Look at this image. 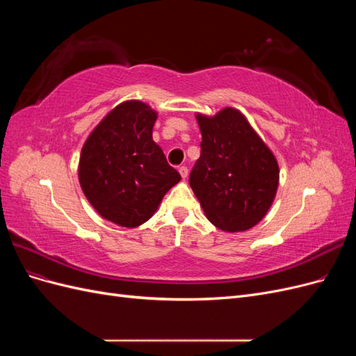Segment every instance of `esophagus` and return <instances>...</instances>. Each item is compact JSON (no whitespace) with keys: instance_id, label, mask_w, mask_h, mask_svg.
<instances>
[{"instance_id":"34e87169","label":"esophagus","mask_w":356,"mask_h":356,"mask_svg":"<svg viewBox=\"0 0 356 356\" xmlns=\"http://www.w3.org/2000/svg\"><path fill=\"white\" fill-rule=\"evenodd\" d=\"M178 170H179V174H181V177H182V178H184V179H186L187 177H188V169H187V166H181V168H179Z\"/></svg>"}]
</instances>
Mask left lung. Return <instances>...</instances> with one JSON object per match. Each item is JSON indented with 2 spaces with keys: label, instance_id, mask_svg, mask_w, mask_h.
<instances>
[{
  "label": "left lung",
  "instance_id": "1",
  "mask_svg": "<svg viewBox=\"0 0 356 356\" xmlns=\"http://www.w3.org/2000/svg\"><path fill=\"white\" fill-rule=\"evenodd\" d=\"M200 157L190 172V187L208 220L220 230L245 232L272 207L279 166L270 149L241 111L197 114Z\"/></svg>",
  "mask_w": 356,
  "mask_h": 356
}]
</instances>
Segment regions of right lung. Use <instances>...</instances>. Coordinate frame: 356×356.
I'll return each instance as SVG.
<instances>
[{
  "mask_svg": "<svg viewBox=\"0 0 356 356\" xmlns=\"http://www.w3.org/2000/svg\"><path fill=\"white\" fill-rule=\"evenodd\" d=\"M156 118L144 102H123L93 129L81 149L84 196L101 217L122 227H138L152 218L181 179L153 141Z\"/></svg>",
  "mask_w": 356,
  "mask_h": 356,
  "instance_id": "1",
  "label": "right lung"
}]
</instances>
